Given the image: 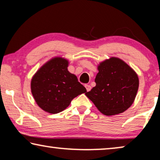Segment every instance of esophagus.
<instances>
[{
	"instance_id": "obj_1",
	"label": "esophagus",
	"mask_w": 160,
	"mask_h": 160,
	"mask_svg": "<svg viewBox=\"0 0 160 160\" xmlns=\"http://www.w3.org/2000/svg\"><path fill=\"white\" fill-rule=\"evenodd\" d=\"M85 88H86V90H87L88 92L90 91V90H91V86H90V85H85Z\"/></svg>"
}]
</instances>
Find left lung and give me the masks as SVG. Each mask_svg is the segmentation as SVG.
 <instances>
[{
    "label": "left lung",
    "mask_w": 160,
    "mask_h": 160,
    "mask_svg": "<svg viewBox=\"0 0 160 160\" xmlns=\"http://www.w3.org/2000/svg\"><path fill=\"white\" fill-rule=\"evenodd\" d=\"M96 85L86 96L101 113L114 116L127 110L133 104L139 88L137 72L124 61L111 57L98 65Z\"/></svg>",
    "instance_id": "obj_1"
}]
</instances>
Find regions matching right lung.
<instances>
[{
    "mask_svg": "<svg viewBox=\"0 0 160 160\" xmlns=\"http://www.w3.org/2000/svg\"><path fill=\"white\" fill-rule=\"evenodd\" d=\"M69 61L55 57L44 63L33 75L31 91L43 111L57 113L70 106L73 98L87 92L77 76L68 70Z\"/></svg>",
    "mask_w": 160,
    "mask_h": 160,
    "instance_id": "right-lung-1",
    "label": "right lung"
}]
</instances>
